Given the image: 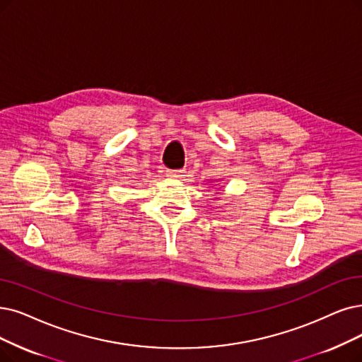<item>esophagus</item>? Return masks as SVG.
I'll return each instance as SVG.
<instances>
[{
  "label": "esophagus",
  "instance_id": "esophagus-1",
  "mask_svg": "<svg viewBox=\"0 0 362 362\" xmlns=\"http://www.w3.org/2000/svg\"><path fill=\"white\" fill-rule=\"evenodd\" d=\"M166 177H169V178H182V177H185V169H168Z\"/></svg>",
  "mask_w": 362,
  "mask_h": 362
}]
</instances>
